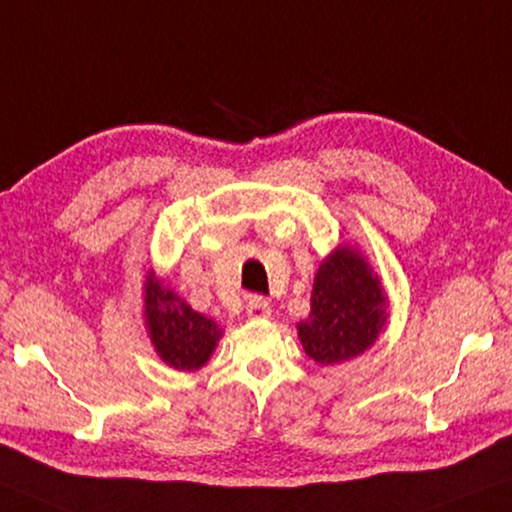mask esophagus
I'll return each mask as SVG.
<instances>
[{
	"label": "esophagus",
	"instance_id": "esophagus-1",
	"mask_svg": "<svg viewBox=\"0 0 512 512\" xmlns=\"http://www.w3.org/2000/svg\"><path fill=\"white\" fill-rule=\"evenodd\" d=\"M246 313L250 315V318H269L271 306H269V301H266L264 297H259V294H255V297H250L246 301Z\"/></svg>",
	"mask_w": 512,
	"mask_h": 512
}]
</instances>
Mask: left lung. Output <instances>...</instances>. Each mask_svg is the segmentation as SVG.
Listing matches in <instances>:
<instances>
[{
	"mask_svg": "<svg viewBox=\"0 0 512 512\" xmlns=\"http://www.w3.org/2000/svg\"><path fill=\"white\" fill-rule=\"evenodd\" d=\"M387 320V299L378 278L355 250L338 248L318 269L311 318L299 325L308 357L336 364L371 348Z\"/></svg>",
	"mask_w": 512,
	"mask_h": 512,
	"instance_id": "left-lung-1",
	"label": "left lung"
}]
</instances>
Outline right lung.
<instances>
[{
    "instance_id": "1",
    "label": "right lung",
    "mask_w": 512,
    "mask_h": 512,
    "mask_svg": "<svg viewBox=\"0 0 512 512\" xmlns=\"http://www.w3.org/2000/svg\"><path fill=\"white\" fill-rule=\"evenodd\" d=\"M146 318L157 355L178 371L201 369L220 338L213 320L192 311L155 278L146 283Z\"/></svg>"
}]
</instances>
